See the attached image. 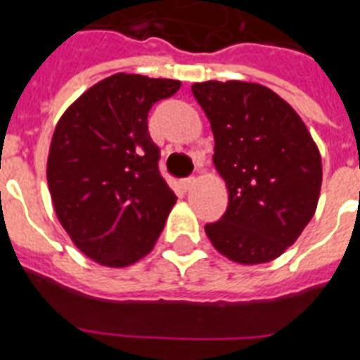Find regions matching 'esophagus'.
<instances>
[{
    "instance_id": "34e87169",
    "label": "esophagus",
    "mask_w": 360,
    "mask_h": 360,
    "mask_svg": "<svg viewBox=\"0 0 360 360\" xmlns=\"http://www.w3.org/2000/svg\"><path fill=\"white\" fill-rule=\"evenodd\" d=\"M195 177H186V179H183L181 181V184H183V188L184 190H190V188L193 186V184H195Z\"/></svg>"
}]
</instances>
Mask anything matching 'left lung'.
Wrapping results in <instances>:
<instances>
[{
    "instance_id": "left-lung-1",
    "label": "left lung",
    "mask_w": 360,
    "mask_h": 360,
    "mask_svg": "<svg viewBox=\"0 0 360 360\" xmlns=\"http://www.w3.org/2000/svg\"><path fill=\"white\" fill-rule=\"evenodd\" d=\"M215 138L213 163L228 186V210L204 226L213 248L244 265L278 258L316 212L321 156L303 120L269 87L193 84Z\"/></svg>"
}]
</instances>
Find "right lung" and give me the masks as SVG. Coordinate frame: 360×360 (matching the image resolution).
Listing matches in <instances>:
<instances>
[{
  "label": "right lung",
  "instance_id": "right-lung-1",
  "mask_svg": "<svg viewBox=\"0 0 360 360\" xmlns=\"http://www.w3.org/2000/svg\"><path fill=\"white\" fill-rule=\"evenodd\" d=\"M179 87V80L116 73L89 87L55 127L46 170L55 213L98 264L125 267L143 258L176 204L147 118Z\"/></svg>",
  "mask_w": 360,
  "mask_h": 360
}]
</instances>
